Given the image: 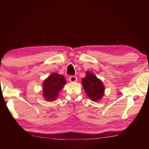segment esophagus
<instances>
[{
    "label": "esophagus",
    "instance_id": "1",
    "mask_svg": "<svg viewBox=\"0 0 149 149\" xmlns=\"http://www.w3.org/2000/svg\"><path fill=\"white\" fill-rule=\"evenodd\" d=\"M69 80L70 82H75L77 80V78L76 76H74V75H72L69 77Z\"/></svg>",
    "mask_w": 149,
    "mask_h": 149
}]
</instances>
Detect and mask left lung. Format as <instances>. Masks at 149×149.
<instances>
[{
	"instance_id": "left-lung-1",
	"label": "left lung",
	"mask_w": 149,
	"mask_h": 149,
	"mask_svg": "<svg viewBox=\"0 0 149 149\" xmlns=\"http://www.w3.org/2000/svg\"><path fill=\"white\" fill-rule=\"evenodd\" d=\"M81 80L83 87L88 97L93 101H97L102 99L104 93V87L101 80L89 72H86V76Z\"/></svg>"
}]
</instances>
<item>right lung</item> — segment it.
Masks as SVG:
<instances>
[{
    "mask_svg": "<svg viewBox=\"0 0 149 149\" xmlns=\"http://www.w3.org/2000/svg\"><path fill=\"white\" fill-rule=\"evenodd\" d=\"M66 84L62 75L53 73L42 83V95L47 101H54L58 97V93Z\"/></svg>",
    "mask_w": 149,
    "mask_h": 149,
    "instance_id": "1",
    "label": "right lung"
}]
</instances>
